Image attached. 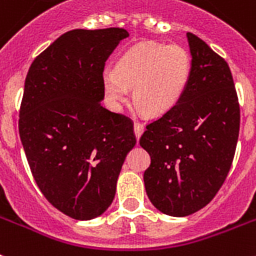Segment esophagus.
<instances>
[{"instance_id": "esophagus-1", "label": "esophagus", "mask_w": 256, "mask_h": 256, "mask_svg": "<svg viewBox=\"0 0 256 256\" xmlns=\"http://www.w3.org/2000/svg\"><path fill=\"white\" fill-rule=\"evenodd\" d=\"M144 132V126L142 124H139V122H134V134L136 136V139L140 138V135L143 134Z\"/></svg>"}]
</instances>
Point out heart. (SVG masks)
<instances>
[{
	"label": "heart",
	"instance_id": "1",
	"mask_svg": "<svg viewBox=\"0 0 256 256\" xmlns=\"http://www.w3.org/2000/svg\"><path fill=\"white\" fill-rule=\"evenodd\" d=\"M190 70V55L182 46L143 43L121 56L117 70H104V90L109 102L118 108L134 86V102L148 116H162L180 101Z\"/></svg>",
	"mask_w": 256,
	"mask_h": 256
}]
</instances>
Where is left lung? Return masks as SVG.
<instances>
[{
    "mask_svg": "<svg viewBox=\"0 0 256 256\" xmlns=\"http://www.w3.org/2000/svg\"><path fill=\"white\" fill-rule=\"evenodd\" d=\"M192 70L176 106L150 124L140 146L151 156L143 180L162 213L186 217L213 200L232 167L240 135V104L225 60L186 34Z\"/></svg>",
    "mask_w": 256,
    "mask_h": 256,
    "instance_id": "1",
    "label": "left lung"
}]
</instances>
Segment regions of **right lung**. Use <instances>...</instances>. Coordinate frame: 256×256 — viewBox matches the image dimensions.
<instances>
[{"label": "right lung", "instance_id": "obj_1", "mask_svg": "<svg viewBox=\"0 0 256 256\" xmlns=\"http://www.w3.org/2000/svg\"><path fill=\"white\" fill-rule=\"evenodd\" d=\"M124 28L70 30L31 64L20 112V142L35 182L54 206L86 221L105 213L126 155L132 122L101 105L105 62Z\"/></svg>", "mask_w": 256, "mask_h": 256}]
</instances>
